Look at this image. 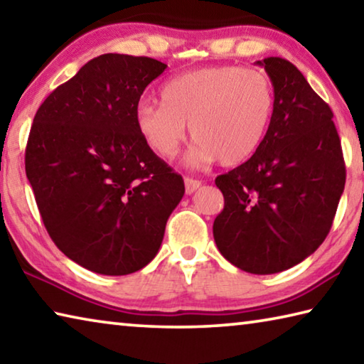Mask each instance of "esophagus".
<instances>
[{
	"instance_id": "1",
	"label": "esophagus",
	"mask_w": 364,
	"mask_h": 364,
	"mask_svg": "<svg viewBox=\"0 0 364 364\" xmlns=\"http://www.w3.org/2000/svg\"><path fill=\"white\" fill-rule=\"evenodd\" d=\"M200 184L202 183L199 180H194V178H189V176L184 178V189H186V194H193L194 191L200 188Z\"/></svg>"
}]
</instances>
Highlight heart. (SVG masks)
<instances>
[{
	"label": "heart",
	"mask_w": 364,
	"mask_h": 364,
	"mask_svg": "<svg viewBox=\"0 0 364 364\" xmlns=\"http://www.w3.org/2000/svg\"><path fill=\"white\" fill-rule=\"evenodd\" d=\"M162 104L141 102L136 128L162 159L173 157L189 125L191 167L218 159L223 167L249 160L262 146L276 106L274 83L254 67L212 65L176 75L164 85Z\"/></svg>",
	"instance_id": "obj_1"
}]
</instances>
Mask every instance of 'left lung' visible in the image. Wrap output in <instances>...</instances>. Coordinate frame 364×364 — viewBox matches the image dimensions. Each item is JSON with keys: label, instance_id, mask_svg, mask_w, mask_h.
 Returning <instances> with one entry per match:
<instances>
[{"label": "left lung", "instance_id": "1", "mask_svg": "<svg viewBox=\"0 0 364 364\" xmlns=\"http://www.w3.org/2000/svg\"><path fill=\"white\" fill-rule=\"evenodd\" d=\"M257 64L274 83V114L254 156L215 180L225 207L213 237L234 267L273 274L305 260L329 234L345 162L334 114L297 67L282 58Z\"/></svg>", "mask_w": 364, "mask_h": 364}]
</instances>
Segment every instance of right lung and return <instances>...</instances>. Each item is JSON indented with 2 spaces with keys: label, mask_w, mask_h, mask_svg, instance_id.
I'll list each match as a JSON object with an SVG mask.
<instances>
[{
  "label": "right lung",
  "mask_w": 364,
  "mask_h": 364,
  "mask_svg": "<svg viewBox=\"0 0 364 364\" xmlns=\"http://www.w3.org/2000/svg\"><path fill=\"white\" fill-rule=\"evenodd\" d=\"M167 69L157 59L102 54L36 110L26 173L53 242L80 267L123 276L157 255L184 181L144 144L139 97Z\"/></svg>",
  "instance_id": "obj_1"
}]
</instances>
